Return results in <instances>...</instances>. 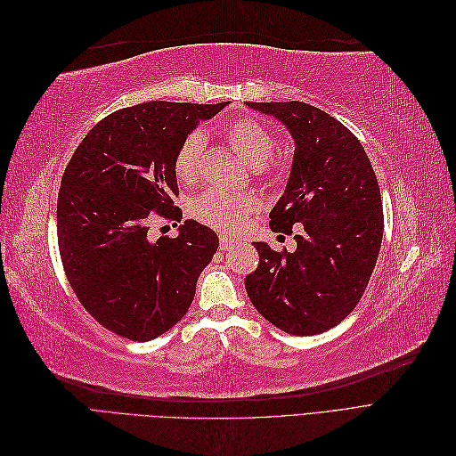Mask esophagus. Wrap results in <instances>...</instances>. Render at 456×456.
I'll return each instance as SVG.
<instances>
[{"instance_id":"34e87169","label":"esophagus","mask_w":456,"mask_h":456,"mask_svg":"<svg viewBox=\"0 0 456 456\" xmlns=\"http://www.w3.org/2000/svg\"><path fill=\"white\" fill-rule=\"evenodd\" d=\"M233 243H236V240H233V238L226 236V233H218V245H220V249H223V251L230 249Z\"/></svg>"}]
</instances>
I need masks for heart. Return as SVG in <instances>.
<instances>
[{
  "instance_id": "b5f03b06",
  "label": "heart",
  "mask_w": 456,
  "mask_h": 456,
  "mask_svg": "<svg viewBox=\"0 0 456 456\" xmlns=\"http://www.w3.org/2000/svg\"><path fill=\"white\" fill-rule=\"evenodd\" d=\"M224 139L238 154L255 165V171L262 178L278 175L280 165L270 156L273 151V136L268 127L256 118H236L223 129ZM205 139L200 131L186 134L176 146L173 156V173L178 183L191 184L198 181L201 171ZM256 207V200L251 194H236L226 190H207L196 196L190 203V213L200 223L230 232L241 226Z\"/></svg>"
}]
</instances>
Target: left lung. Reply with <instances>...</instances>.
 <instances>
[{
  "label": "left lung",
  "instance_id": "8db88e82",
  "mask_svg": "<svg viewBox=\"0 0 456 456\" xmlns=\"http://www.w3.org/2000/svg\"><path fill=\"white\" fill-rule=\"evenodd\" d=\"M278 118L295 139L285 194L270 213L273 232L293 233V253L255 243L258 266L245 289L262 317L289 335L338 325L362 300L375 270L382 232L377 175L357 136L306 102H247Z\"/></svg>",
  "mask_w": 456,
  "mask_h": 456
}]
</instances>
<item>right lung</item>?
<instances>
[{
    "mask_svg": "<svg viewBox=\"0 0 456 456\" xmlns=\"http://www.w3.org/2000/svg\"><path fill=\"white\" fill-rule=\"evenodd\" d=\"M228 102L154 101L121 108L87 133L68 161L57 201L68 283L96 322L146 342L183 320L216 233L184 220L176 238L148 240L154 218L178 220L173 156L201 119Z\"/></svg>",
    "mask_w": 456,
    "mask_h": 456,
    "instance_id": "right-lung-1",
    "label": "right lung"
}]
</instances>
